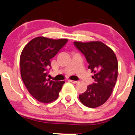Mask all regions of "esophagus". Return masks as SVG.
<instances>
[{
    "mask_svg": "<svg viewBox=\"0 0 135 135\" xmlns=\"http://www.w3.org/2000/svg\"><path fill=\"white\" fill-rule=\"evenodd\" d=\"M69 82L72 83H74V84L77 83L78 82V81H73V80H69Z\"/></svg>",
    "mask_w": 135,
    "mask_h": 135,
    "instance_id": "1",
    "label": "esophagus"
}]
</instances>
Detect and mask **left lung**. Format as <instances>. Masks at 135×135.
Here are the masks:
<instances>
[{
	"mask_svg": "<svg viewBox=\"0 0 135 135\" xmlns=\"http://www.w3.org/2000/svg\"><path fill=\"white\" fill-rule=\"evenodd\" d=\"M75 47L85 56L88 68L94 73L95 82L87 86L79 100L85 106L94 108L107 101L115 85L118 62L113 51L100 41L73 42Z\"/></svg>",
	"mask_w": 135,
	"mask_h": 135,
	"instance_id": "obj_1",
	"label": "left lung"
}]
</instances>
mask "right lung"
<instances>
[{"mask_svg": "<svg viewBox=\"0 0 135 135\" xmlns=\"http://www.w3.org/2000/svg\"><path fill=\"white\" fill-rule=\"evenodd\" d=\"M67 42L66 38L38 37L23 49L20 61L21 77L29 93L39 102L50 103L58 97L65 81H50L46 77L50 60Z\"/></svg>", "mask_w": 135, "mask_h": 135, "instance_id": "obj_1", "label": "right lung"}]
</instances>
